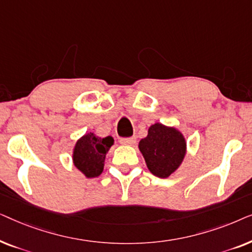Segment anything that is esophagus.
<instances>
[{"mask_svg": "<svg viewBox=\"0 0 252 252\" xmlns=\"http://www.w3.org/2000/svg\"><path fill=\"white\" fill-rule=\"evenodd\" d=\"M119 142L122 144H125V146H134L136 142V139L134 136L132 137H123V139L119 140Z\"/></svg>", "mask_w": 252, "mask_h": 252, "instance_id": "esophagus-1", "label": "esophagus"}]
</instances>
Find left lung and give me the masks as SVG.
Wrapping results in <instances>:
<instances>
[{"label": "left lung", "instance_id": "8db88e82", "mask_svg": "<svg viewBox=\"0 0 252 252\" xmlns=\"http://www.w3.org/2000/svg\"><path fill=\"white\" fill-rule=\"evenodd\" d=\"M139 149L149 171L158 178H168L180 166L187 144L181 132L174 127L156 123L140 141Z\"/></svg>", "mask_w": 252, "mask_h": 252}]
</instances>
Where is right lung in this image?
Returning a JSON list of instances; mask_svg holds the SVG:
<instances>
[{"instance_id": "1", "label": "right lung", "mask_w": 252, "mask_h": 252, "mask_svg": "<svg viewBox=\"0 0 252 252\" xmlns=\"http://www.w3.org/2000/svg\"><path fill=\"white\" fill-rule=\"evenodd\" d=\"M113 144L111 136L99 137L94 133H87L75 143L73 149V163L86 178L98 177L104 168V160L108 151Z\"/></svg>"}]
</instances>
